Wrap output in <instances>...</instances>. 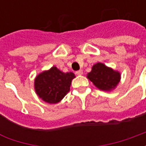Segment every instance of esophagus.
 <instances>
[{
    "mask_svg": "<svg viewBox=\"0 0 146 146\" xmlns=\"http://www.w3.org/2000/svg\"><path fill=\"white\" fill-rule=\"evenodd\" d=\"M76 75H82L83 74V71L82 70H77L76 71V73H75Z\"/></svg>",
    "mask_w": 146,
    "mask_h": 146,
    "instance_id": "esophagus-1",
    "label": "esophagus"
}]
</instances>
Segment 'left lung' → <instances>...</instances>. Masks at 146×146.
I'll return each instance as SVG.
<instances>
[{"instance_id":"left-lung-1","label":"left lung","mask_w":146,"mask_h":146,"mask_svg":"<svg viewBox=\"0 0 146 146\" xmlns=\"http://www.w3.org/2000/svg\"><path fill=\"white\" fill-rule=\"evenodd\" d=\"M88 78L98 89L110 91L119 82L120 74L104 64L98 62L93 66L92 71L88 74Z\"/></svg>"}]
</instances>
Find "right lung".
Here are the masks:
<instances>
[{
	"mask_svg": "<svg viewBox=\"0 0 146 146\" xmlns=\"http://www.w3.org/2000/svg\"><path fill=\"white\" fill-rule=\"evenodd\" d=\"M75 77L72 72L65 73L53 66L40 73L34 82L36 94L48 103H58L70 92L72 80Z\"/></svg>",
	"mask_w": 146,
	"mask_h": 146,
	"instance_id": "right-lung-1",
	"label": "right lung"
}]
</instances>
